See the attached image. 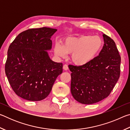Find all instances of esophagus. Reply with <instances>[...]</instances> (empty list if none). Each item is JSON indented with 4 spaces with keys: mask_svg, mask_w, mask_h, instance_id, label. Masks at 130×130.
I'll return each instance as SVG.
<instances>
[{
    "mask_svg": "<svg viewBox=\"0 0 130 130\" xmlns=\"http://www.w3.org/2000/svg\"><path fill=\"white\" fill-rule=\"evenodd\" d=\"M63 70H68V65L65 64L63 66Z\"/></svg>",
    "mask_w": 130,
    "mask_h": 130,
    "instance_id": "esophagus-1",
    "label": "esophagus"
}]
</instances>
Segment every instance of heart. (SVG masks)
<instances>
[{
	"label": "heart",
	"mask_w": 130,
	"mask_h": 130,
	"mask_svg": "<svg viewBox=\"0 0 130 130\" xmlns=\"http://www.w3.org/2000/svg\"><path fill=\"white\" fill-rule=\"evenodd\" d=\"M103 42L98 36H80L69 37L63 42L62 45L56 43L54 54L61 58H65L67 54H71V60L78 66L86 65L92 61L99 53Z\"/></svg>",
	"instance_id": "1"
}]
</instances>
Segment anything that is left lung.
<instances>
[{
    "label": "left lung",
    "mask_w": 130,
    "mask_h": 130,
    "mask_svg": "<svg viewBox=\"0 0 130 130\" xmlns=\"http://www.w3.org/2000/svg\"><path fill=\"white\" fill-rule=\"evenodd\" d=\"M104 44L98 56L86 65H69L71 73L70 91L74 99L92 104L109 96L120 73V56L115 42L105 34Z\"/></svg>",
    "instance_id": "left-lung-1"
}]
</instances>
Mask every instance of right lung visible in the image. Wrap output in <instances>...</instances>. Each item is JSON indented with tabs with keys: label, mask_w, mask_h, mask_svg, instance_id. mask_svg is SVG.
I'll use <instances>...</instances> for the list:
<instances>
[{
	"label": "right lung",
	"mask_w": 130,
	"mask_h": 130,
	"mask_svg": "<svg viewBox=\"0 0 130 130\" xmlns=\"http://www.w3.org/2000/svg\"><path fill=\"white\" fill-rule=\"evenodd\" d=\"M57 30L30 28L19 34L8 47L6 74L13 91L24 99H45L62 73V63L53 61L47 51L52 49L50 38Z\"/></svg>",
	"instance_id": "obj_1"
}]
</instances>
